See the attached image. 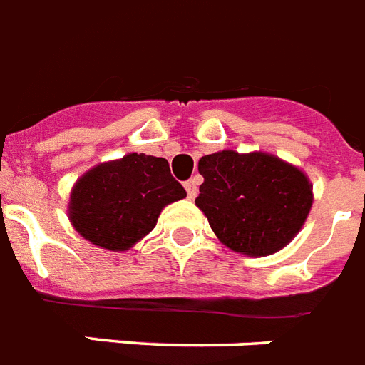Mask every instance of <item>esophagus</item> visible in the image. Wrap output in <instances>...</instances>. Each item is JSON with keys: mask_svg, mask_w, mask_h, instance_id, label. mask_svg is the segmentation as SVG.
I'll return each instance as SVG.
<instances>
[{"mask_svg": "<svg viewBox=\"0 0 365 365\" xmlns=\"http://www.w3.org/2000/svg\"><path fill=\"white\" fill-rule=\"evenodd\" d=\"M185 188H186V194H188V197H190V200H194V197L197 196V180L196 179L186 180Z\"/></svg>", "mask_w": 365, "mask_h": 365, "instance_id": "34e87169", "label": "esophagus"}]
</instances>
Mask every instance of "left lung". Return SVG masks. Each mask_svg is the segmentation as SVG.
<instances>
[{"label": "left lung", "mask_w": 365, "mask_h": 365, "mask_svg": "<svg viewBox=\"0 0 365 365\" xmlns=\"http://www.w3.org/2000/svg\"><path fill=\"white\" fill-rule=\"evenodd\" d=\"M196 205L226 247L249 256L273 255L302 230L313 186L296 165L273 154L235 150L201 156Z\"/></svg>", "instance_id": "left-lung-1"}]
</instances>
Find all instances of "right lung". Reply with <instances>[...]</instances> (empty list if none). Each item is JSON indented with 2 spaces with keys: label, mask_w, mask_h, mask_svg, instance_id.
Masks as SVG:
<instances>
[{
  "label": "right lung",
  "mask_w": 365,
  "mask_h": 365,
  "mask_svg": "<svg viewBox=\"0 0 365 365\" xmlns=\"http://www.w3.org/2000/svg\"><path fill=\"white\" fill-rule=\"evenodd\" d=\"M186 197L165 158L126 154L92 168L75 182L69 220L90 243L128 250L158 222L162 209Z\"/></svg>",
  "instance_id": "1"
}]
</instances>
